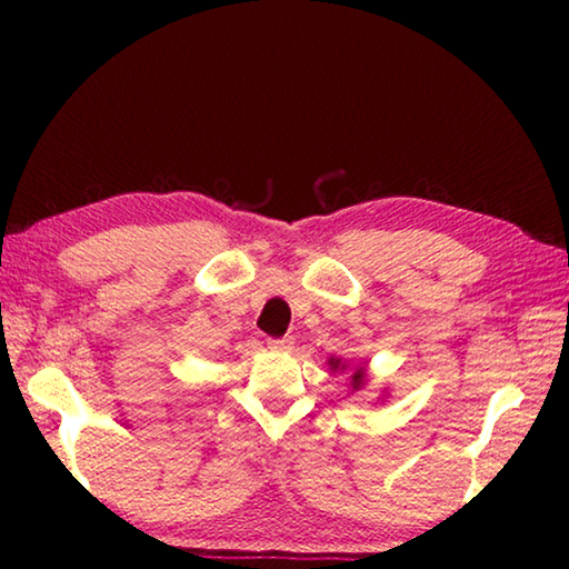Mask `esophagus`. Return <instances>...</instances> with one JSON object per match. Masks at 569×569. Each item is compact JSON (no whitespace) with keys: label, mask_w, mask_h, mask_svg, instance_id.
Returning a JSON list of instances; mask_svg holds the SVG:
<instances>
[{"label":"esophagus","mask_w":569,"mask_h":569,"mask_svg":"<svg viewBox=\"0 0 569 569\" xmlns=\"http://www.w3.org/2000/svg\"><path fill=\"white\" fill-rule=\"evenodd\" d=\"M291 339H268V349L271 351H291Z\"/></svg>","instance_id":"1"}]
</instances>
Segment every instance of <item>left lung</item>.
Instances as JSON below:
<instances>
[{"label":"left lung","mask_w":569,"mask_h":569,"mask_svg":"<svg viewBox=\"0 0 569 569\" xmlns=\"http://www.w3.org/2000/svg\"><path fill=\"white\" fill-rule=\"evenodd\" d=\"M329 366H331V371H339V369L343 371V369H346V363H341V359H333V356L329 359ZM363 383H366L363 369H361V366H356V371L351 373V387H353V391H356V389H361Z\"/></svg>","instance_id":"1"}]
</instances>
